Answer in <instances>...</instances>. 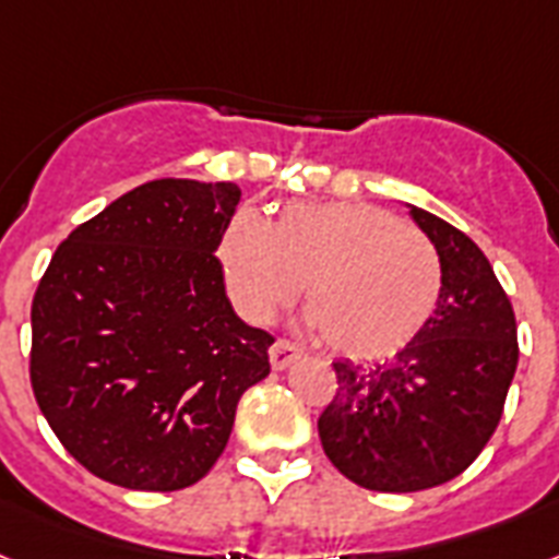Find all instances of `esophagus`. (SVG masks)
Instances as JSON below:
<instances>
[{"label": "esophagus", "instance_id": "1", "mask_svg": "<svg viewBox=\"0 0 559 559\" xmlns=\"http://www.w3.org/2000/svg\"><path fill=\"white\" fill-rule=\"evenodd\" d=\"M269 357L274 371H285L290 362H297V359L302 357V348H299L297 343H290V340H276V343L271 345Z\"/></svg>", "mask_w": 559, "mask_h": 559}]
</instances>
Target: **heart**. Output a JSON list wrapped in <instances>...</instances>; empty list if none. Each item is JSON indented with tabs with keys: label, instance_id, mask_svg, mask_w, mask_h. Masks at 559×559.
I'll use <instances>...</instances> for the list:
<instances>
[{
	"label": "heart",
	"instance_id": "obj_1",
	"mask_svg": "<svg viewBox=\"0 0 559 559\" xmlns=\"http://www.w3.org/2000/svg\"><path fill=\"white\" fill-rule=\"evenodd\" d=\"M216 257L234 306L251 322H269L306 283L308 322L354 359L403 352L440 306L435 242L382 207L294 202L274 225L237 211Z\"/></svg>",
	"mask_w": 559,
	"mask_h": 559
}]
</instances>
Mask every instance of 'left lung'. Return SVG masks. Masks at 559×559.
Listing matches in <instances>:
<instances>
[{
  "mask_svg": "<svg viewBox=\"0 0 559 559\" xmlns=\"http://www.w3.org/2000/svg\"><path fill=\"white\" fill-rule=\"evenodd\" d=\"M442 262L440 306L394 359L334 362L336 394L320 440L336 472L371 491L408 495L463 474L486 449L518 371V320L486 253L412 205Z\"/></svg>",
  "mask_w": 559,
  "mask_h": 559,
  "instance_id": "1",
  "label": "left lung"
}]
</instances>
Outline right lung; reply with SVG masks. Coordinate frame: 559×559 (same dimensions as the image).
Instances as JSON below:
<instances>
[{
	"mask_svg": "<svg viewBox=\"0 0 559 559\" xmlns=\"http://www.w3.org/2000/svg\"><path fill=\"white\" fill-rule=\"evenodd\" d=\"M234 182L154 179L71 230L31 306V385L68 454L105 483L179 491L228 445L274 336L225 297Z\"/></svg>",
	"mask_w": 559,
	"mask_h": 559,
	"instance_id": "obj_1",
	"label": "right lung"
}]
</instances>
